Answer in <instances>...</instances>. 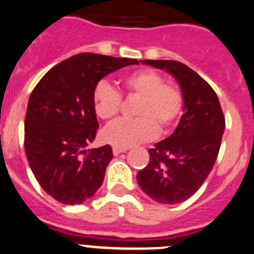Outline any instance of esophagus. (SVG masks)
Here are the masks:
<instances>
[{
	"label": "esophagus",
	"mask_w": 254,
	"mask_h": 254,
	"mask_svg": "<svg viewBox=\"0 0 254 254\" xmlns=\"http://www.w3.org/2000/svg\"><path fill=\"white\" fill-rule=\"evenodd\" d=\"M127 149H123V148H116V146H114L113 148V154L114 155H119L120 153H125V151H127Z\"/></svg>",
	"instance_id": "esophagus-1"
}]
</instances>
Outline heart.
<instances>
[{
    "mask_svg": "<svg viewBox=\"0 0 254 254\" xmlns=\"http://www.w3.org/2000/svg\"><path fill=\"white\" fill-rule=\"evenodd\" d=\"M123 90L140 101L135 109L134 120H118L103 131L105 143L116 148H131L153 140L158 131H168L181 118L184 108L182 90L174 84L164 82L156 71L143 68L125 75ZM122 106V95L108 81L101 80L92 90V108L103 120H111Z\"/></svg>",
    "mask_w": 254,
    "mask_h": 254,
    "instance_id": "b5f03b06",
    "label": "heart"
}]
</instances>
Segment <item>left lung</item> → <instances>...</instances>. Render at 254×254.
I'll list each match as a JSON object with an SVG mask.
<instances>
[{
  "mask_svg": "<svg viewBox=\"0 0 254 254\" xmlns=\"http://www.w3.org/2000/svg\"><path fill=\"white\" fill-rule=\"evenodd\" d=\"M165 70L178 81L184 114L174 132L149 150L148 165L136 181L144 193L162 204L190 198L209 175L219 151L226 120L217 94L195 71L173 60H141Z\"/></svg>",
  "mask_w": 254,
  "mask_h": 254,
  "instance_id": "8db88e82",
  "label": "left lung"
}]
</instances>
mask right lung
<instances>
[{
    "label": "right lung",
    "instance_id": "add662e5",
    "mask_svg": "<svg viewBox=\"0 0 254 254\" xmlns=\"http://www.w3.org/2000/svg\"><path fill=\"white\" fill-rule=\"evenodd\" d=\"M135 59L79 54L47 71L31 92L25 118V153L45 191L63 204H81L101 187L113 159L110 145L87 149L99 127L92 90Z\"/></svg>",
    "mask_w": 254,
    "mask_h": 254
}]
</instances>
